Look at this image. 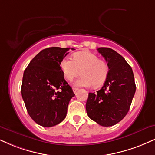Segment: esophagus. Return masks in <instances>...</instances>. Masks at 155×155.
I'll return each instance as SVG.
<instances>
[{
    "label": "esophagus",
    "instance_id": "esophagus-1",
    "mask_svg": "<svg viewBox=\"0 0 155 155\" xmlns=\"http://www.w3.org/2000/svg\"><path fill=\"white\" fill-rule=\"evenodd\" d=\"M72 90H73L74 93H76V92L78 91V88H77V87H72Z\"/></svg>",
    "mask_w": 155,
    "mask_h": 155
}]
</instances>
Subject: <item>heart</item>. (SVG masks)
<instances>
[{"mask_svg": "<svg viewBox=\"0 0 155 155\" xmlns=\"http://www.w3.org/2000/svg\"><path fill=\"white\" fill-rule=\"evenodd\" d=\"M73 61L64 58L60 62L63 75L68 81H72L81 73V77L74 82L76 86L99 87L108 78L109 68L104 60L90 51H83L73 54Z\"/></svg>", "mask_w": 155, "mask_h": 155, "instance_id": "obj_1", "label": "heart"}]
</instances>
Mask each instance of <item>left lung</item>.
Returning <instances> with one entry per match:
<instances>
[{
    "label": "left lung",
    "instance_id": "1",
    "mask_svg": "<svg viewBox=\"0 0 155 155\" xmlns=\"http://www.w3.org/2000/svg\"><path fill=\"white\" fill-rule=\"evenodd\" d=\"M108 68V78L96 93H89L86 111L91 119L103 127H111L121 121L129 111L136 91L132 69L114 49L100 47Z\"/></svg>",
    "mask_w": 155,
    "mask_h": 155
}]
</instances>
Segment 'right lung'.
Here are the masks:
<instances>
[{
	"instance_id": "1",
	"label": "right lung",
	"mask_w": 155,
	"mask_h": 155,
	"mask_svg": "<svg viewBox=\"0 0 155 155\" xmlns=\"http://www.w3.org/2000/svg\"><path fill=\"white\" fill-rule=\"evenodd\" d=\"M69 50L57 47L43 49L24 70L23 100L30 117L44 127H54L65 118L68 104L74 95L60 68Z\"/></svg>"
}]
</instances>
